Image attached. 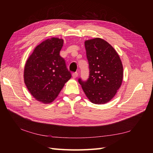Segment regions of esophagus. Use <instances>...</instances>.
I'll return each mask as SVG.
<instances>
[{
    "label": "esophagus",
    "instance_id": "34e87169",
    "mask_svg": "<svg viewBox=\"0 0 153 153\" xmlns=\"http://www.w3.org/2000/svg\"><path fill=\"white\" fill-rule=\"evenodd\" d=\"M78 73H73V74H72V77L73 78H76L77 76H78Z\"/></svg>",
    "mask_w": 153,
    "mask_h": 153
}]
</instances>
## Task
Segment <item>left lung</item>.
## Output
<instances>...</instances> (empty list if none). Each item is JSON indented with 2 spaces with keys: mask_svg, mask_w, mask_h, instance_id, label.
<instances>
[{
  "mask_svg": "<svg viewBox=\"0 0 153 153\" xmlns=\"http://www.w3.org/2000/svg\"><path fill=\"white\" fill-rule=\"evenodd\" d=\"M89 78L78 82L87 98L94 104L108 103L122 84L123 66L117 52L108 42L96 38L85 41Z\"/></svg>",
  "mask_w": 153,
  "mask_h": 153,
  "instance_id": "8db88e82",
  "label": "left lung"
}]
</instances>
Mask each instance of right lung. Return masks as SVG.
<instances>
[{
	"label": "right lung",
	"mask_w": 153,
	"mask_h": 153,
	"mask_svg": "<svg viewBox=\"0 0 153 153\" xmlns=\"http://www.w3.org/2000/svg\"><path fill=\"white\" fill-rule=\"evenodd\" d=\"M62 39H46L34 48L25 63L24 82L31 95L45 104L58 96L71 77L64 59L60 56Z\"/></svg>",
	"instance_id": "add662e5"
}]
</instances>
